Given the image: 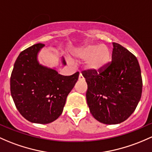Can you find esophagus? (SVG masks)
Listing matches in <instances>:
<instances>
[{
    "instance_id": "34e87169",
    "label": "esophagus",
    "mask_w": 152,
    "mask_h": 152,
    "mask_svg": "<svg viewBox=\"0 0 152 152\" xmlns=\"http://www.w3.org/2000/svg\"><path fill=\"white\" fill-rule=\"evenodd\" d=\"M79 81H83V80H84V76H83V75L81 74V73H80V74H79Z\"/></svg>"
}]
</instances>
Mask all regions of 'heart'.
<instances>
[{
    "instance_id": "obj_1",
    "label": "heart",
    "mask_w": 152,
    "mask_h": 152,
    "mask_svg": "<svg viewBox=\"0 0 152 152\" xmlns=\"http://www.w3.org/2000/svg\"><path fill=\"white\" fill-rule=\"evenodd\" d=\"M73 55L81 60H87V69L93 72L101 71L111 60V51L105 45L88 44L73 52Z\"/></svg>"
}]
</instances>
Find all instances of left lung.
Listing matches in <instances>:
<instances>
[{"label":"left lung","mask_w":152,"mask_h":152,"mask_svg":"<svg viewBox=\"0 0 152 152\" xmlns=\"http://www.w3.org/2000/svg\"><path fill=\"white\" fill-rule=\"evenodd\" d=\"M112 60L97 72L84 71L87 105L93 117L105 124L128 119L136 108L142 93L141 71L135 56L113 43Z\"/></svg>","instance_id":"8db88e82"}]
</instances>
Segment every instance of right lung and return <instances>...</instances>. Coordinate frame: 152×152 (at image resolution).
<instances>
[{
  "label": "right lung",
  "instance_id": "add662e5",
  "mask_svg": "<svg viewBox=\"0 0 152 152\" xmlns=\"http://www.w3.org/2000/svg\"><path fill=\"white\" fill-rule=\"evenodd\" d=\"M44 46L36 44L22 51L10 79L11 94L17 110L27 120L37 124H49L61 115L79 75L76 72L63 76L55 68L40 64L38 55ZM62 63L66 65L64 57Z\"/></svg>",
  "mask_w": 152,
  "mask_h": 152
}]
</instances>
